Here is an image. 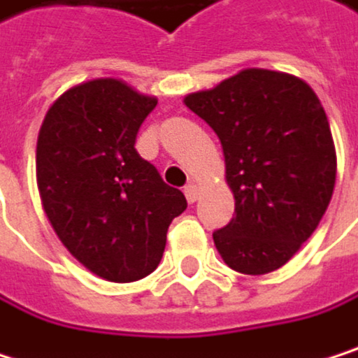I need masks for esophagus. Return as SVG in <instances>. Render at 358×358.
I'll return each instance as SVG.
<instances>
[{"label":"esophagus","instance_id":"34e87169","mask_svg":"<svg viewBox=\"0 0 358 358\" xmlns=\"http://www.w3.org/2000/svg\"><path fill=\"white\" fill-rule=\"evenodd\" d=\"M185 195H187L189 203H195L199 199V189L195 185H189V187H185Z\"/></svg>","mask_w":358,"mask_h":358}]
</instances>
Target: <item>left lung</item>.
<instances>
[{"mask_svg":"<svg viewBox=\"0 0 358 358\" xmlns=\"http://www.w3.org/2000/svg\"><path fill=\"white\" fill-rule=\"evenodd\" d=\"M220 138L233 220L214 233L243 275L281 268L319 227L336 185V150L317 94L298 77L248 69L185 98Z\"/></svg>","mask_w":358,"mask_h":358,"instance_id":"left-lung-1","label":"left lung"}]
</instances>
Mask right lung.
Segmentation results:
<instances>
[{"instance_id": "right-lung-1", "label": "right lung", "mask_w": 358, "mask_h": 358, "mask_svg": "<svg viewBox=\"0 0 358 358\" xmlns=\"http://www.w3.org/2000/svg\"><path fill=\"white\" fill-rule=\"evenodd\" d=\"M157 100L117 79L64 92L37 138V185L64 248L94 275L129 283L163 256L171 220L187 210L136 150V136Z\"/></svg>"}]
</instances>
